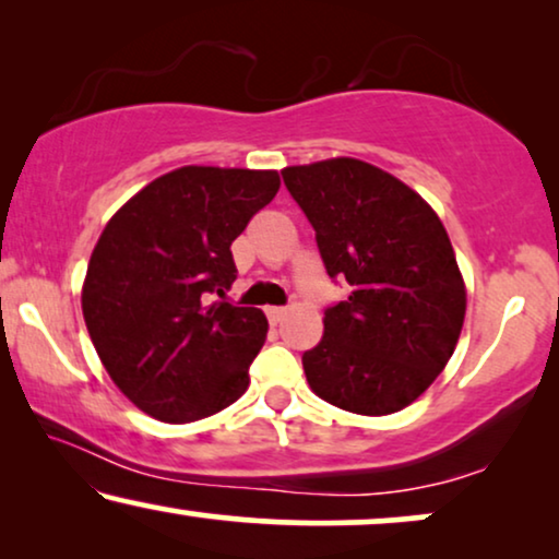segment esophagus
<instances>
[{
	"label": "esophagus",
	"instance_id": "1",
	"mask_svg": "<svg viewBox=\"0 0 559 559\" xmlns=\"http://www.w3.org/2000/svg\"><path fill=\"white\" fill-rule=\"evenodd\" d=\"M285 316H287L285 308H266V318H270L272 325L282 323V320H285Z\"/></svg>",
	"mask_w": 559,
	"mask_h": 559
}]
</instances>
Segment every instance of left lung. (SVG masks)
I'll return each instance as SVG.
<instances>
[{
  "label": "left lung",
  "mask_w": 559,
  "mask_h": 559,
  "mask_svg": "<svg viewBox=\"0 0 559 559\" xmlns=\"http://www.w3.org/2000/svg\"><path fill=\"white\" fill-rule=\"evenodd\" d=\"M282 178L316 228L328 274L350 285L302 354L310 389L354 415L409 407L463 331L465 282L445 226L423 195L364 159L293 165Z\"/></svg>",
  "instance_id": "obj_1"
}]
</instances>
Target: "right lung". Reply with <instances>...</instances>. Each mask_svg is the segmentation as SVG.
<instances>
[{"label": "right lung", "mask_w": 559, "mask_h": 559, "mask_svg": "<svg viewBox=\"0 0 559 559\" xmlns=\"http://www.w3.org/2000/svg\"><path fill=\"white\" fill-rule=\"evenodd\" d=\"M277 170L186 165L109 218L81 289L88 335L134 407L186 425L249 386L266 341L259 308L211 302L234 285L231 243L277 195Z\"/></svg>", "instance_id": "add662e5"}]
</instances>
